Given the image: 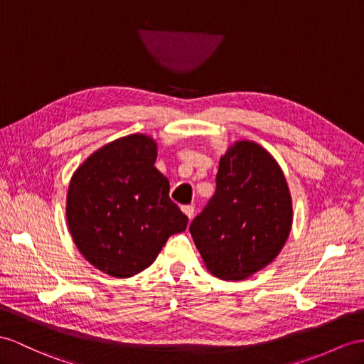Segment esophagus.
Segmentation results:
<instances>
[{"label":"esophagus","instance_id":"1","mask_svg":"<svg viewBox=\"0 0 364 364\" xmlns=\"http://www.w3.org/2000/svg\"><path fill=\"white\" fill-rule=\"evenodd\" d=\"M182 211H183L185 215H187L190 219H193V216H194V205H183V207H182Z\"/></svg>","mask_w":364,"mask_h":364}]
</instances>
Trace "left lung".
<instances>
[{"instance_id": "8db88e82", "label": "left lung", "mask_w": 364, "mask_h": 364, "mask_svg": "<svg viewBox=\"0 0 364 364\" xmlns=\"http://www.w3.org/2000/svg\"><path fill=\"white\" fill-rule=\"evenodd\" d=\"M291 227V199L277 161L255 141H236L220 157L216 191L190 224L207 269L239 281L270 264Z\"/></svg>"}]
</instances>
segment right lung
Returning a JSON list of instances; mask_svg holds the SVG:
<instances>
[{
  "label": "right lung",
  "mask_w": 364,
  "mask_h": 364,
  "mask_svg": "<svg viewBox=\"0 0 364 364\" xmlns=\"http://www.w3.org/2000/svg\"><path fill=\"white\" fill-rule=\"evenodd\" d=\"M156 148L144 134L114 140L87 157L69 185L66 218L77 249L115 278L149 267L188 224L154 166Z\"/></svg>",
  "instance_id": "right-lung-1"
}]
</instances>
